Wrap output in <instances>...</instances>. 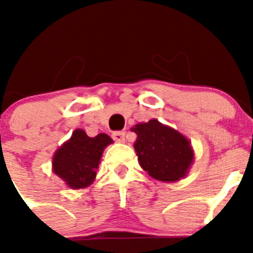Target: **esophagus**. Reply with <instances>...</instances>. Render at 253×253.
<instances>
[{"label":"esophagus","instance_id":"esophagus-1","mask_svg":"<svg viewBox=\"0 0 253 253\" xmlns=\"http://www.w3.org/2000/svg\"><path fill=\"white\" fill-rule=\"evenodd\" d=\"M112 138L117 143H124L125 142V132L122 131H115L112 133Z\"/></svg>","mask_w":253,"mask_h":253}]
</instances>
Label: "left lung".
Here are the masks:
<instances>
[{
    "label": "left lung",
    "instance_id": "1",
    "mask_svg": "<svg viewBox=\"0 0 253 253\" xmlns=\"http://www.w3.org/2000/svg\"><path fill=\"white\" fill-rule=\"evenodd\" d=\"M131 131L137 133L134 149L139 164L153 178L174 182L187 174L193 152L186 137L157 120L136 125Z\"/></svg>",
    "mask_w": 253,
    "mask_h": 253
}]
</instances>
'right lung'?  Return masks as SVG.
Instances as JSON below:
<instances>
[{
  "label": "right lung",
  "instance_id": "right-lung-1",
  "mask_svg": "<svg viewBox=\"0 0 253 253\" xmlns=\"http://www.w3.org/2000/svg\"><path fill=\"white\" fill-rule=\"evenodd\" d=\"M112 143L108 134L88 137L83 129H76L70 141L53 155V172L60 176L71 188L86 187L95 178V169L106 145Z\"/></svg>",
  "mask_w": 253,
  "mask_h": 253
}]
</instances>
